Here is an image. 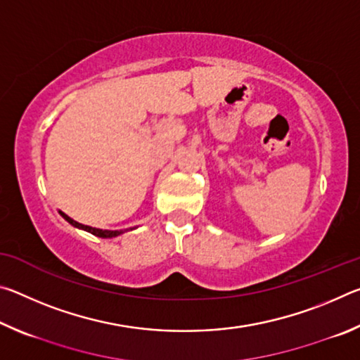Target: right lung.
I'll use <instances>...</instances> for the list:
<instances>
[{"instance_id":"add662e5","label":"right lung","mask_w":360,"mask_h":360,"mask_svg":"<svg viewBox=\"0 0 360 360\" xmlns=\"http://www.w3.org/2000/svg\"><path fill=\"white\" fill-rule=\"evenodd\" d=\"M58 212H60V216L65 219V221H68L72 225V227L89 231V233H92L95 236H100V238H114V236H119V235L124 233V231H127V230H101V229H95V227H90V225H84V224L76 222L75 219H71L70 216H66L65 212H62V211H58ZM130 230H133V229H130Z\"/></svg>"}]
</instances>
